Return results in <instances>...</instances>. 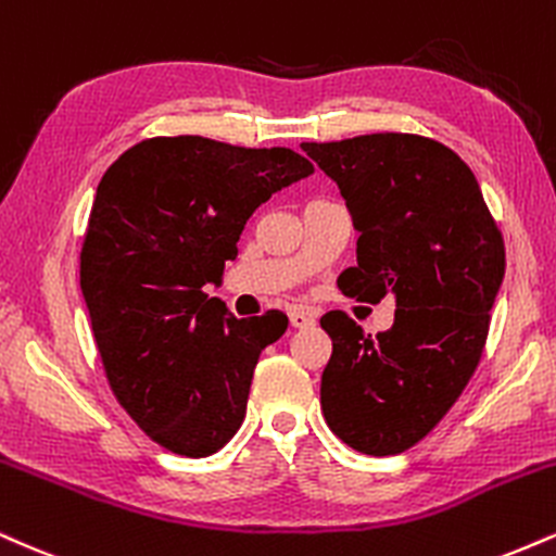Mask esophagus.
<instances>
[{
	"label": "esophagus",
	"instance_id": "34e87169",
	"mask_svg": "<svg viewBox=\"0 0 556 556\" xmlns=\"http://www.w3.org/2000/svg\"><path fill=\"white\" fill-rule=\"evenodd\" d=\"M289 317H291L293 328H312V325L317 323L315 312H309V309H291Z\"/></svg>",
	"mask_w": 556,
	"mask_h": 556
}]
</instances>
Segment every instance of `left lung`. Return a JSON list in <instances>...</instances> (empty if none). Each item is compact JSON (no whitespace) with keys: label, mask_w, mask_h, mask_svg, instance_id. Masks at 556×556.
Returning <instances> with one entry per match:
<instances>
[{"label":"left lung","mask_w":556,"mask_h":556,"mask_svg":"<svg viewBox=\"0 0 556 556\" xmlns=\"http://www.w3.org/2000/svg\"><path fill=\"white\" fill-rule=\"evenodd\" d=\"M341 189L358 231L356 267L338 289L358 302L395 296V323L369 336L345 312L319 325L332 341L319 403L328 427L364 455H397L453 408L484 354L505 278V239L466 161L408 132L302 142Z\"/></svg>","instance_id":"8db88e82"}]
</instances>
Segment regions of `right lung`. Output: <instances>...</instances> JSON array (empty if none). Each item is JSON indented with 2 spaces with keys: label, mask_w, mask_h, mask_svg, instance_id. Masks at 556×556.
<instances>
[{
  "label": "right lung",
  "mask_w": 556,
  "mask_h": 556,
  "mask_svg": "<svg viewBox=\"0 0 556 556\" xmlns=\"http://www.w3.org/2000/svg\"><path fill=\"white\" fill-rule=\"evenodd\" d=\"M315 172L289 148L148 137L109 166L90 207L80 289L119 406L161 447L207 458L237 434L283 312L233 317L218 283L250 215Z\"/></svg>",
  "instance_id": "1"
}]
</instances>
